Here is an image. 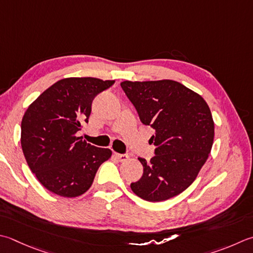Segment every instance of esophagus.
<instances>
[{"mask_svg": "<svg viewBox=\"0 0 253 253\" xmlns=\"http://www.w3.org/2000/svg\"><path fill=\"white\" fill-rule=\"evenodd\" d=\"M115 157L120 161H126L128 159V156L127 155H123V153H115Z\"/></svg>", "mask_w": 253, "mask_h": 253, "instance_id": "34e87169", "label": "esophagus"}]
</instances>
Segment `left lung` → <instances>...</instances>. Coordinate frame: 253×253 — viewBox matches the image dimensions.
Returning <instances> with one entry per match:
<instances>
[{"mask_svg":"<svg viewBox=\"0 0 253 253\" xmlns=\"http://www.w3.org/2000/svg\"><path fill=\"white\" fill-rule=\"evenodd\" d=\"M121 86L135 106L143 125L155 129L156 146L131 191L148 202H161L189 187L204 166L214 141V121L199 94L172 80L131 82Z\"/></svg>","mask_w":253,"mask_h":253,"instance_id":"left-lung-1","label":"left lung"}]
</instances>
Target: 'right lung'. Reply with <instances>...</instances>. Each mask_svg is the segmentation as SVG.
<instances>
[{"mask_svg": "<svg viewBox=\"0 0 253 253\" xmlns=\"http://www.w3.org/2000/svg\"><path fill=\"white\" fill-rule=\"evenodd\" d=\"M114 82L67 78L42 92L25 112L21 143L29 169L54 194L77 197L90 189L98 168L112 151L76 133L88 122L92 102Z\"/></svg>", "mask_w": 253, "mask_h": 253, "instance_id": "right-lung-1", "label": "right lung"}]
</instances>
